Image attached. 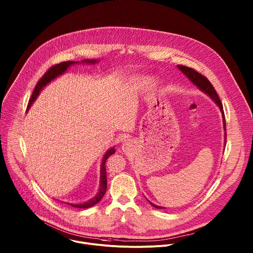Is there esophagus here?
<instances>
[{
	"label": "esophagus",
	"mask_w": 253,
	"mask_h": 253,
	"mask_svg": "<svg viewBox=\"0 0 253 253\" xmlns=\"http://www.w3.org/2000/svg\"><path fill=\"white\" fill-rule=\"evenodd\" d=\"M132 146H133V143H132V140L130 139H125L122 143V149L124 151H129Z\"/></svg>",
	"instance_id": "34e87169"
}]
</instances>
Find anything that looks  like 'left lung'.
<instances>
[{
    "mask_svg": "<svg viewBox=\"0 0 253 253\" xmlns=\"http://www.w3.org/2000/svg\"><path fill=\"white\" fill-rule=\"evenodd\" d=\"M179 68V70H181L182 73L196 86L199 88V90H201L202 92H204L205 94H207L215 103L216 105H217L219 107V109L221 110V113H222V118H223V128H224V131H226V124H225V116H224V112H223V106H222V103L217 95V93H216L215 89L213 88L212 84L209 82V80L204 77L203 75H201L200 73H198L197 71H195L194 69L192 68H189V67H186V66H182V65H178L177 66ZM225 136V143H226V132L224 134ZM150 202V201H149ZM150 204L157 208V209H165V207H161V206H157L155 204H153L152 202H150Z\"/></svg>",
    "mask_w": 253,
    "mask_h": 253,
    "instance_id": "obj_1",
    "label": "left lung"
}]
</instances>
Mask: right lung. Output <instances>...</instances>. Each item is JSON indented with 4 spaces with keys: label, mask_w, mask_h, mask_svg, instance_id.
<instances>
[{
    "label": "right lung",
    "mask_w": 253,
    "mask_h": 253,
    "mask_svg": "<svg viewBox=\"0 0 253 253\" xmlns=\"http://www.w3.org/2000/svg\"><path fill=\"white\" fill-rule=\"evenodd\" d=\"M98 60H82L81 62H74V61H67V62H62L60 64H57V65H54L52 66L46 73L44 74V76L39 80V82L37 83V85H36L35 87V90L31 96V99L29 100V103H28V107H27V110L30 109V107L32 106V104L36 101V99H37L38 95L40 94V91H42V89L48 85L51 81H53L54 79H56L57 77L61 76L62 74H64L65 72L67 71V69L71 66H73L75 64H78V63H83V64H96ZM115 153V148L112 147L110 148L109 150H108L104 157H103V160H102V164H101V175H100V187H99V191L98 193L90 200L84 202V203H79V204H73V203H67L69 205H71L72 207H76V208H89V207H92L94 206L95 204H97L104 196L106 190H107V177H106V161L107 159L110 157V155L114 154Z\"/></svg>",
    "instance_id": "add662e5"
}]
</instances>
